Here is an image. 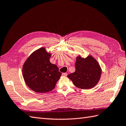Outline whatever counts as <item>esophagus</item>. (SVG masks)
<instances>
[{"label": "esophagus", "mask_w": 126, "mask_h": 126, "mask_svg": "<svg viewBox=\"0 0 126 126\" xmlns=\"http://www.w3.org/2000/svg\"><path fill=\"white\" fill-rule=\"evenodd\" d=\"M67 75H68V74H67V73H63L62 74L63 76H66Z\"/></svg>", "instance_id": "1"}]
</instances>
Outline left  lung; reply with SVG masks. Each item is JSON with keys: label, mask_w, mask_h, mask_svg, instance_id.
I'll return each instance as SVG.
<instances>
[{"label": "left lung", "mask_w": 126, "mask_h": 126, "mask_svg": "<svg viewBox=\"0 0 126 126\" xmlns=\"http://www.w3.org/2000/svg\"><path fill=\"white\" fill-rule=\"evenodd\" d=\"M75 68V71L68 75V77L78 88L91 89L100 80L102 71L100 66L91 55L85 58L80 56H77Z\"/></svg>", "instance_id": "left-lung-1"}]
</instances>
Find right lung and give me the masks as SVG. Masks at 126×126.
<instances>
[{"label": "right lung", "mask_w": 126, "mask_h": 126, "mask_svg": "<svg viewBox=\"0 0 126 126\" xmlns=\"http://www.w3.org/2000/svg\"><path fill=\"white\" fill-rule=\"evenodd\" d=\"M51 54L42 47L34 51L24 63L22 76L27 85L34 91L46 93L53 90L62 73L50 62Z\"/></svg>", "instance_id": "1"}]
</instances>
